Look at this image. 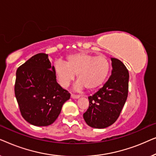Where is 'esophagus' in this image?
<instances>
[{
	"mask_svg": "<svg viewBox=\"0 0 156 156\" xmlns=\"http://www.w3.org/2000/svg\"><path fill=\"white\" fill-rule=\"evenodd\" d=\"M71 98L73 99H77L80 98V96H77V95H74V94H72L71 95Z\"/></svg>",
	"mask_w": 156,
	"mask_h": 156,
	"instance_id": "esophagus-1",
	"label": "esophagus"
}]
</instances>
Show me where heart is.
Masks as SVG:
<instances>
[{"label":"heart","mask_w":156,"mask_h":156,"mask_svg":"<svg viewBox=\"0 0 156 156\" xmlns=\"http://www.w3.org/2000/svg\"><path fill=\"white\" fill-rule=\"evenodd\" d=\"M65 63L58 62L54 70L62 87H67L75 78L77 82L74 90L82 91L87 89L93 91L99 89L107 78L110 63L104 56H96L84 52H75L66 57Z\"/></svg>","instance_id":"1"}]
</instances>
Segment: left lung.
I'll return each instance as SVG.
<instances>
[{
    "instance_id": "8db88e82",
    "label": "left lung",
    "mask_w": 156,
    "mask_h": 156,
    "mask_svg": "<svg viewBox=\"0 0 156 156\" xmlns=\"http://www.w3.org/2000/svg\"><path fill=\"white\" fill-rule=\"evenodd\" d=\"M112 60V75L102 88L89 97V106L83 114L85 122L94 129H105L119 118L127 99L129 71L122 62Z\"/></svg>"
}]
</instances>
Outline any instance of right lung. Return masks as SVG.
Returning a JSON list of instances; mask_svg holds the SVG:
<instances>
[{
	"label": "right lung",
	"instance_id": "right-lung-1",
	"mask_svg": "<svg viewBox=\"0 0 156 156\" xmlns=\"http://www.w3.org/2000/svg\"><path fill=\"white\" fill-rule=\"evenodd\" d=\"M15 95L23 118L36 126L52 124L70 94L56 81L48 55H34L16 71Z\"/></svg>",
	"mask_w": 156,
	"mask_h": 156
}]
</instances>
